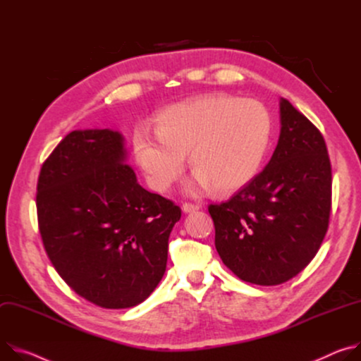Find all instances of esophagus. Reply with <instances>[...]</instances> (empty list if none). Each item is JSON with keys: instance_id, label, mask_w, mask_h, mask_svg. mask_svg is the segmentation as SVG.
Returning a JSON list of instances; mask_svg holds the SVG:
<instances>
[{"instance_id": "esophagus-1", "label": "esophagus", "mask_w": 361, "mask_h": 361, "mask_svg": "<svg viewBox=\"0 0 361 361\" xmlns=\"http://www.w3.org/2000/svg\"><path fill=\"white\" fill-rule=\"evenodd\" d=\"M199 208H201V205H199V204L185 202V204L182 205V211H183V212H186V214H189V212H195V211H197Z\"/></svg>"}]
</instances>
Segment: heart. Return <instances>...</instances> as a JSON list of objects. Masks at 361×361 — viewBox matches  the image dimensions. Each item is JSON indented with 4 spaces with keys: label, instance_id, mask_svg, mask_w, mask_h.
I'll return each instance as SVG.
<instances>
[{
    "label": "heart",
    "instance_id": "b5f03b06",
    "mask_svg": "<svg viewBox=\"0 0 361 361\" xmlns=\"http://www.w3.org/2000/svg\"><path fill=\"white\" fill-rule=\"evenodd\" d=\"M272 120L254 99L197 96L166 107L156 117L153 140L137 132L133 146L149 185L166 192L185 169V154L197 171L189 192L214 185L221 192L245 186L258 173L271 139Z\"/></svg>",
    "mask_w": 361,
    "mask_h": 361
}]
</instances>
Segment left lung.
Wrapping results in <instances>:
<instances>
[{
  "label": "left lung",
  "instance_id": "1",
  "mask_svg": "<svg viewBox=\"0 0 361 361\" xmlns=\"http://www.w3.org/2000/svg\"><path fill=\"white\" fill-rule=\"evenodd\" d=\"M281 133L262 172L226 202L211 204L215 247L243 281L283 284L315 257L329 229L331 164L326 140L287 99Z\"/></svg>",
  "mask_w": 361,
  "mask_h": 361
}]
</instances>
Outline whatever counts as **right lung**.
<instances>
[{"mask_svg":"<svg viewBox=\"0 0 361 361\" xmlns=\"http://www.w3.org/2000/svg\"><path fill=\"white\" fill-rule=\"evenodd\" d=\"M125 157L118 132L74 130L44 160L35 195L53 267L75 294L111 310L135 307L156 288L182 215L137 183Z\"/></svg>","mask_w":361,"mask_h":361,"instance_id":"add662e5","label":"right lung"}]
</instances>
